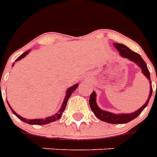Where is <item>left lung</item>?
<instances>
[{
    "label": "left lung",
    "mask_w": 157,
    "mask_h": 157,
    "mask_svg": "<svg viewBox=\"0 0 157 157\" xmlns=\"http://www.w3.org/2000/svg\"><path fill=\"white\" fill-rule=\"evenodd\" d=\"M115 48L117 49L119 53L121 54V56H123L124 58H127V59H130L131 61L134 62L135 63H137L140 67V68L142 69V71L143 73L145 75L147 78L148 79L149 82L151 85V77H150V72H149V70L147 67V64L145 63L144 59H142V57L139 55L138 53L134 52L132 51L130 49L127 47L126 45H122V44H117V43H115L114 45ZM151 93H152V87L151 86V90H150V94H149L148 99L147 100V102L145 103V104L142 107H140L138 111L133 112V113H130V114H113V113H111V112H105L101 110L99 107H98V105L96 104V94L95 92L93 91L92 94L90 96V108L92 110V112H94V114L95 115L96 117H98V119H100L101 121H103L107 122V123H110V124H125V123H128V122L131 121L132 120L135 119L137 117H139V115L141 113L145 107L147 106L149 102V99L151 98Z\"/></svg>",
    "instance_id": "left-lung-1"
}]
</instances>
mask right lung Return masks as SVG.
<instances>
[{
    "label": "right lung",
    "mask_w": 157,
    "mask_h": 157,
    "mask_svg": "<svg viewBox=\"0 0 157 157\" xmlns=\"http://www.w3.org/2000/svg\"><path fill=\"white\" fill-rule=\"evenodd\" d=\"M28 52H29V51H26L25 53H23V54H21L20 56L18 57V59H16L15 61H18V60H20L21 59H23V57H25L26 55L28 54ZM77 86H78V84H76V85H75V86H71V88H69L68 90H67V91L66 97H65V98H64L63 103V105H62L61 108H60V110H59V112H58V113H56V114H54V116L46 117L45 119H36V120L25 119V118H23V117H20V116H18V115L17 114L16 112H14V111H13L12 108H11V107L10 106V105H9V103H8V105H9V107L11 108V111H12V112H13V114L15 115L16 117H18V119L21 120L22 121L25 122V123H28V124H40V125H41V124H49V123H51V122L55 121H57V120H59V118L62 117L63 112H64V110H65V108H66V106H67V101H68V98H70V96L71 95V94L73 93V91L76 90V89L77 88ZM0 90H1V84H0Z\"/></svg>",
    "instance_id": "add662e5"
}]
</instances>
